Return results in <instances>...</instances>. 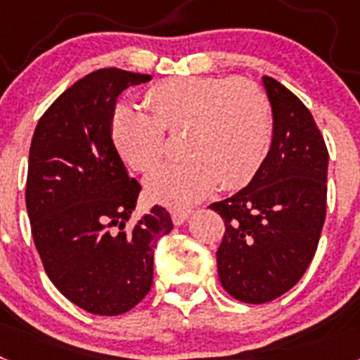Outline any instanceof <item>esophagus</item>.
Segmentation results:
<instances>
[{
    "label": "esophagus",
    "instance_id": "34e87169",
    "mask_svg": "<svg viewBox=\"0 0 360 360\" xmlns=\"http://www.w3.org/2000/svg\"><path fill=\"white\" fill-rule=\"evenodd\" d=\"M189 216L191 211H171V218H173L174 225H184Z\"/></svg>",
    "mask_w": 360,
    "mask_h": 360
}]
</instances>
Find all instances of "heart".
<instances>
[{
  "instance_id": "b5f03b06",
  "label": "heart",
  "mask_w": 360,
  "mask_h": 360,
  "mask_svg": "<svg viewBox=\"0 0 360 360\" xmlns=\"http://www.w3.org/2000/svg\"><path fill=\"white\" fill-rule=\"evenodd\" d=\"M144 108L146 113L119 104L111 113V141L131 169L148 173L164 158V133L182 135L189 158L146 180L149 198L164 205L187 207L218 184L227 191L247 186L269 155L270 103L249 79H165L146 91Z\"/></svg>"
}]
</instances>
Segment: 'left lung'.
<instances>
[{
  "label": "left lung",
  "mask_w": 360,
  "mask_h": 360,
  "mask_svg": "<svg viewBox=\"0 0 360 360\" xmlns=\"http://www.w3.org/2000/svg\"><path fill=\"white\" fill-rule=\"evenodd\" d=\"M262 81L272 108L269 155L249 186L209 205L225 219L216 252L219 283L250 304L269 303L303 278L326 218L323 135L290 90L266 75Z\"/></svg>",
  "instance_id": "8db88e82"
}]
</instances>
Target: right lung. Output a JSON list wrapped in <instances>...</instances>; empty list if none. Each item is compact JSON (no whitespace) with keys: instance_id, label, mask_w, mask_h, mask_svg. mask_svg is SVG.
Instances as JSON below:
<instances>
[{"instance_id":"add662e5","label":"right lung","mask_w":360,"mask_h":360,"mask_svg":"<svg viewBox=\"0 0 360 360\" xmlns=\"http://www.w3.org/2000/svg\"><path fill=\"white\" fill-rule=\"evenodd\" d=\"M148 81L119 68L88 73L53 101L32 136L25 200L34 243L57 290L95 316L141 303L158 240L173 231L160 205L126 227L142 187L110 133L117 97Z\"/></svg>"}]
</instances>
